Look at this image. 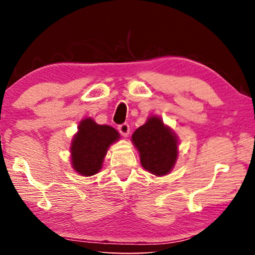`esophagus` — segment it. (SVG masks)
<instances>
[{
    "label": "esophagus",
    "instance_id": "34e87169",
    "mask_svg": "<svg viewBox=\"0 0 255 255\" xmlns=\"http://www.w3.org/2000/svg\"><path fill=\"white\" fill-rule=\"evenodd\" d=\"M118 130H119L120 133H122L123 136L127 137L129 135V131H130V127H129V125L127 123H125V124L119 125Z\"/></svg>",
    "mask_w": 255,
    "mask_h": 255
}]
</instances>
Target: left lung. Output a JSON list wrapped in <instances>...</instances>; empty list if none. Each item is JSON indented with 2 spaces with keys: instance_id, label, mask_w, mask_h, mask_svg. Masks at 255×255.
<instances>
[{
  "instance_id": "left-lung-1",
  "label": "left lung",
  "mask_w": 255,
  "mask_h": 255,
  "mask_svg": "<svg viewBox=\"0 0 255 255\" xmlns=\"http://www.w3.org/2000/svg\"><path fill=\"white\" fill-rule=\"evenodd\" d=\"M131 139L139 150L141 165L150 173L165 175L174 166L178 157V140L159 118H149L136 129Z\"/></svg>"
}]
</instances>
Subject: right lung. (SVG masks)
<instances>
[{
	"mask_svg": "<svg viewBox=\"0 0 255 255\" xmlns=\"http://www.w3.org/2000/svg\"><path fill=\"white\" fill-rule=\"evenodd\" d=\"M118 139L119 133L116 129L107 125H98L91 118L84 119L72 143L74 170L85 176L98 173L109 146Z\"/></svg>",
	"mask_w": 255,
	"mask_h": 255,
	"instance_id": "obj_1",
	"label": "right lung"
}]
</instances>
